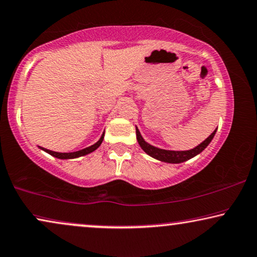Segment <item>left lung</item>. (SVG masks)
<instances>
[{
  "label": "left lung",
  "mask_w": 257,
  "mask_h": 257,
  "mask_svg": "<svg viewBox=\"0 0 257 257\" xmlns=\"http://www.w3.org/2000/svg\"><path fill=\"white\" fill-rule=\"evenodd\" d=\"M216 130L210 135L208 138L205 139L204 142L201 143V144L196 146V148L188 150V151H170V150H164V149H158L156 146L150 145L149 143H146L143 138L139 130L136 127V135H137V141H138L141 148L144 150V151L148 153L151 157L158 159L161 162L165 163H171V164H178V163H183L185 161H189V159L194 158L195 156H197L198 153H201L203 150H204L206 146L210 144V142L212 141V138L215 137Z\"/></svg>",
  "instance_id": "1"
}]
</instances>
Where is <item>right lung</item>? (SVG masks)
<instances>
[{"instance_id": "1", "label": "right lung", "mask_w": 257, "mask_h": 257, "mask_svg": "<svg viewBox=\"0 0 257 257\" xmlns=\"http://www.w3.org/2000/svg\"><path fill=\"white\" fill-rule=\"evenodd\" d=\"M104 136L105 133H102V136L100 137V139L98 142L95 143V144H93L92 146H88V148L86 149H82L80 150V151H75V152H69V153H60V152H55V151H51V150H47V149H43L41 146H39L40 149L43 150V151H46L49 155H52L53 157H56L59 159H72V158H78V157H81V156H86L88 155V153H91L93 151H95L96 149L99 148L100 145H101L102 141H104Z\"/></svg>"}]
</instances>
